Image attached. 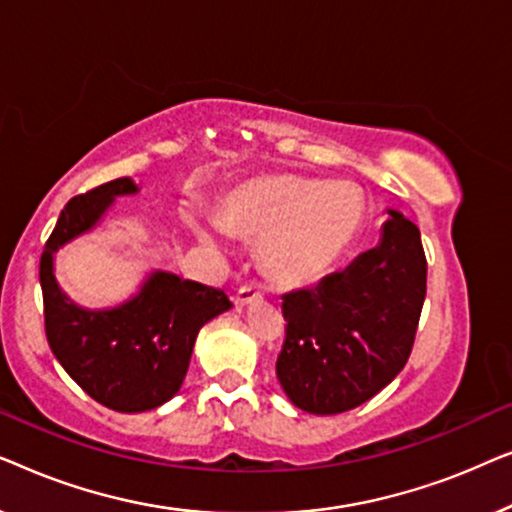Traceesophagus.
<instances>
[{
  "label": "esophagus",
  "mask_w": 512,
  "mask_h": 512,
  "mask_svg": "<svg viewBox=\"0 0 512 512\" xmlns=\"http://www.w3.org/2000/svg\"><path fill=\"white\" fill-rule=\"evenodd\" d=\"M258 298H263L261 286H258V284H244L235 293V303L237 305H249V303H254V300H258Z\"/></svg>",
  "instance_id": "obj_1"
}]
</instances>
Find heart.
I'll list each match as a JSON object with an SVG mask.
<instances>
[{"mask_svg":"<svg viewBox=\"0 0 512 512\" xmlns=\"http://www.w3.org/2000/svg\"><path fill=\"white\" fill-rule=\"evenodd\" d=\"M366 216V200L349 181L275 174L237 186L221 205V221L193 226L205 242L219 244L226 228L263 242L270 277L284 284L310 282L338 261Z\"/></svg>","mask_w":512,"mask_h":512,"instance_id":"heart-1","label":"heart"}]
</instances>
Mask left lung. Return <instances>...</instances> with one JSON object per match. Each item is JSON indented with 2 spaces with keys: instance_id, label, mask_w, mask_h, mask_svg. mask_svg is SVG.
I'll return each mask as SVG.
<instances>
[{
  "instance_id": "8db88e82",
  "label": "left lung",
  "mask_w": 512,
  "mask_h": 512,
  "mask_svg": "<svg viewBox=\"0 0 512 512\" xmlns=\"http://www.w3.org/2000/svg\"><path fill=\"white\" fill-rule=\"evenodd\" d=\"M389 214L375 249L314 289L282 296L286 333L275 368L300 410H352L408 363L426 298V256L415 223Z\"/></svg>"
}]
</instances>
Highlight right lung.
Masks as SVG:
<instances>
[{
	"instance_id": "right-lung-1",
	"label": "right lung",
	"mask_w": 512,
	"mask_h": 512,
	"mask_svg": "<svg viewBox=\"0 0 512 512\" xmlns=\"http://www.w3.org/2000/svg\"><path fill=\"white\" fill-rule=\"evenodd\" d=\"M128 193L137 186L121 177L74 195L41 254L39 282L46 340L60 366L104 408L144 412L177 394L200 328L233 303L221 289L170 272H153L135 298L114 310H83L60 291L53 251L93 228L116 195Z\"/></svg>"
}]
</instances>
